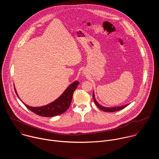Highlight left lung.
Here are the masks:
<instances>
[{
	"label": "left lung",
	"instance_id": "8db88e82",
	"mask_svg": "<svg viewBox=\"0 0 159 159\" xmlns=\"http://www.w3.org/2000/svg\"><path fill=\"white\" fill-rule=\"evenodd\" d=\"M93 99H94V101L95 102V104H96V106L100 109H101L102 111H105V112H115V111H120V110H121L124 108H125L127 106H128V104L127 105H125V106H120V107H103L101 105H100L96 100L95 99V96H94V94L93 93Z\"/></svg>",
	"mask_w": 159,
	"mask_h": 159
}]
</instances>
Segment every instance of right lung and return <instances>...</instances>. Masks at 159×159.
Listing matches in <instances>:
<instances>
[{
	"label": "right lung",
	"mask_w": 159,
	"mask_h": 159,
	"mask_svg": "<svg viewBox=\"0 0 159 159\" xmlns=\"http://www.w3.org/2000/svg\"><path fill=\"white\" fill-rule=\"evenodd\" d=\"M79 84V82L78 81L74 82L73 84L68 87V88L65 90V92L57 100L48 105L41 107H33L27 106L24 103L23 104H25L27 108L31 111L41 116L53 117L61 115L62 113L65 112L70 107L74 92L77 89ZM14 90L18 97L15 88Z\"/></svg>",
	"instance_id": "right-lung-1"
}]
</instances>
